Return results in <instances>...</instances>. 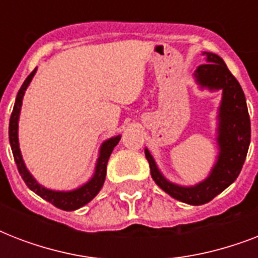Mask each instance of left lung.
Instances as JSON below:
<instances>
[{
    "label": "left lung",
    "instance_id": "8db88e82",
    "mask_svg": "<svg viewBox=\"0 0 258 258\" xmlns=\"http://www.w3.org/2000/svg\"><path fill=\"white\" fill-rule=\"evenodd\" d=\"M202 54L206 62L197 67L192 74L194 80L201 89L222 91L217 127L218 155L210 174L194 186H180L162 174L149 149H145L155 183L172 198L194 206L210 202L237 179L250 143V119L240 83L218 54L212 52Z\"/></svg>",
    "mask_w": 258,
    "mask_h": 258
}]
</instances>
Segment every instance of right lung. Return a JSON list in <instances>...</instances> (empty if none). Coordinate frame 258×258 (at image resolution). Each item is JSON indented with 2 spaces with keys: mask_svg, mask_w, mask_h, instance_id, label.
Listing matches in <instances>:
<instances>
[{
  "mask_svg": "<svg viewBox=\"0 0 258 258\" xmlns=\"http://www.w3.org/2000/svg\"><path fill=\"white\" fill-rule=\"evenodd\" d=\"M37 68H34L32 74L26 78L24 84L21 86L20 91L16 97V103H14L13 112L10 116L9 121V142L10 147H12V153H13L14 161L17 165L18 172L21 174L22 179L26 183V186L36 192L37 196H40L42 200L48 201L49 204L54 205L56 208L66 210V212H72L76 209H80L82 206L87 205L88 202L97 196V192L100 191V188L103 187L105 180V172H107V163H108L109 155L112 153L113 147L119 143L121 135H116L104 141L101 143L100 149H99V157H97L96 165H95V171L93 175L89 178L88 182L82 184L80 187L74 188V190H52V188H46L45 186H42L41 183H38L37 179L34 178L28 167L25 166V162L22 159L21 150H20V143H18V120H20V112H21L22 99L25 95L26 88L29 87L32 79L36 75Z\"/></svg>",
  "mask_w": 258,
  "mask_h": 258,
  "instance_id": "obj_1",
  "label": "right lung"
}]
</instances>
